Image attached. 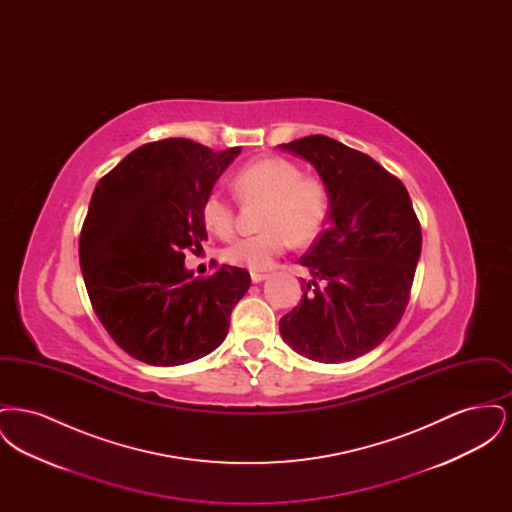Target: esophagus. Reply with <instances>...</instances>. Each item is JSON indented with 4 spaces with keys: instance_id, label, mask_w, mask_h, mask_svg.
<instances>
[{
    "instance_id": "34e87169",
    "label": "esophagus",
    "mask_w": 512,
    "mask_h": 512,
    "mask_svg": "<svg viewBox=\"0 0 512 512\" xmlns=\"http://www.w3.org/2000/svg\"><path fill=\"white\" fill-rule=\"evenodd\" d=\"M267 278L268 274H263V272H251V282H255V284H259V282H263Z\"/></svg>"
}]
</instances>
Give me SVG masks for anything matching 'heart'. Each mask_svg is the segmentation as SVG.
I'll return each instance as SVG.
<instances>
[{"label":"heart","instance_id":"1","mask_svg":"<svg viewBox=\"0 0 512 512\" xmlns=\"http://www.w3.org/2000/svg\"><path fill=\"white\" fill-rule=\"evenodd\" d=\"M234 190L244 201L267 203L261 217L265 230L222 249V259L234 267L267 270L292 242H315L328 217V194L322 180L303 174L284 157H265L245 165L234 176ZM201 217L213 234L228 238L238 224L236 201L213 188L201 201Z\"/></svg>","mask_w":512,"mask_h":512}]
</instances>
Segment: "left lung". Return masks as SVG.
Here are the masks:
<instances>
[{
    "instance_id": "left-lung-1",
    "label": "left lung",
    "mask_w": 512,
    "mask_h": 512,
    "mask_svg": "<svg viewBox=\"0 0 512 512\" xmlns=\"http://www.w3.org/2000/svg\"><path fill=\"white\" fill-rule=\"evenodd\" d=\"M317 169L326 228L299 259L311 282L280 334L318 363L353 361L390 336L411 299L422 232L403 182L372 157L315 134L278 146Z\"/></svg>"
}]
</instances>
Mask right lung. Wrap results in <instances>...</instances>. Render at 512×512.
Returning <instances> with one entry per match:
<instances>
[{
  "mask_svg": "<svg viewBox=\"0 0 512 512\" xmlns=\"http://www.w3.org/2000/svg\"><path fill=\"white\" fill-rule=\"evenodd\" d=\"M242 147L213 151L186 138L134 149L96 186L78 255L99 322L130 357L186 365L217 349L247 292L245 268L201 278L184 251L207 240L201 201Z\"/></svg>",
  "mask_w": 512,
  "mask_h": 512,
  "instance_id": "1",
  "label": "right lung"
}]
</instances>
